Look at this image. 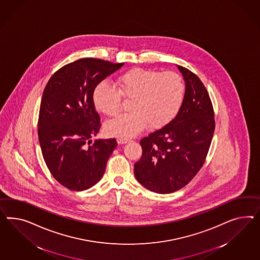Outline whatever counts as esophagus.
Returning a JSON list of instances; mask_svg holds the SVG:
<instances>
[{"instance_id":"esophagus-1","label":"esophagus","mask_w":260,"mask_h":260,"mask_svg":"<svg viewBox=\"0 0 260 260\" xmlns=\"http://www.w3.org/2000/svg\"><path fill=\"white\" fill-rule=\"evenodd\" d=\"M129 140L128 139H123V138H119V139H117V143L119 144V145H122V144H126V143H128Z\"/></svg>"}]
</instances>
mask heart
Wrapping results in <instances>:
<instances>
[{
	"instance_id": "1",
	"label": "heart",
	"mask_w": 260,
	"mask_h": 260,
	"mask_svg": "<svg viewBox=\"0 0 260 260\" xmlns=\"http://www.w3.org/2000/svg\"><path fill=\"white\" fill-rule=\"evenodd\" d=\"M116 84L117 89L102 81L92 93L95 110L109 117L119 112L121 96L133 99L129 105L132 113L106 123L104 131L112 137L132 138L142 133L148 124L151 128L166 126L175 117L183 103L184 83L174 72L136 68L120 76Z\"/></svg>"
}]
</instances>
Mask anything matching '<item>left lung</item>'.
Segmentation results:
<instances>
[{
  "mask_svg": "<svg viewBox=\"0 0 260 260\" xmlns=\"http://www.w3.org/2000/svg\"><path fill=\"white\" fill-rule=\"evenodd\" d=\"M178 66L185 82L174 119L140 141L143 153L134 176L149 191L169 194L183 188L204 166L215 131L214 111L201 79Z\"/></svg>",
  "mask_w": 260,
  "mask_h": 260,
  "instance_id": "left-lung-1",
  "label": "left lung"
}]
</instances>
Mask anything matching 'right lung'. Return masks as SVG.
Here are the masks:
<instances>
[{"instance_id": "add662e5", "label": "right lung", "mask_w": 260, "mask_h": 260, "mask_svg": "<svg viewBox=\"0 0 260 260\" xmlns=\"http://www.w3.org/2000/svg\"><path fill=\"white\" fill-rule=\"evenodd\" d=\"M123 65L81 58L56 71L43 91L38 122L42 156L51 174L68 189L83 191L99 183L117 147L114 138L91 143L100 129L92 93Z\"/></svg>"}]
</instances>
